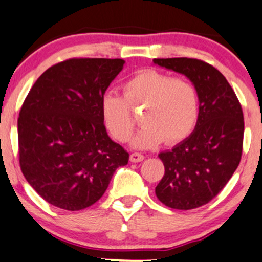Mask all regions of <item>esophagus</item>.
Here are the masks:
<instances>
[{
  "label": "esophagus",
  "instance_id": "esophagus-1",
  "mask_svg": "<svg viewBox=\"0 0 262 262\" xmlns=\"http://www.w3.org/2000/svg\"><path fill=\"white\" fill-rule=\"evenodd\" d=\"M144 158V155L139 154V152H134V154L130 155L129 160H130V162H133V163H138V162H141Z\"/></svg>",
  "mask_w": 262,
  "mask_h": 262
}]
</instances>
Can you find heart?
Here are the masks:
<instances>
[{
  "instance_id": "heart-1",
  "label": "heart",
  "mask_w": 262,
  "mask_h": 262,
  "mask_svg": "<svg viewBox=\"0 0 262 262\" xmlns=\"http://www.w3.org/2000/svg\"><path fill=\"white\" fill-rule=\"evenodd\" d=\"M144 107L140 130L130 145L138 150L158 146L161 142L177 144L196 127L200 100L194 85L184 78L156 70L139 71L123 84V98L105 93L100 99L102 123L112 138L124 142L134 129L130 108Z\"/></svg>"
}]
</instances>
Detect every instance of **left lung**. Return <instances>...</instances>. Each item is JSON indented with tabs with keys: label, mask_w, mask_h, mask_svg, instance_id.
<instances>
[{
	"label": "left lung",
	"mask_w": 262,
	"mask_h": 262,
	"mask_svg": "<svg viewBox=\"0 0 262 262\" xmlns=\"http://www.w3.org/2000/svg\"><path fill=\"white\" fill-rule=\"evenodd\" d=\"M154 64L181 74L197 89L200 112L193 132L158 157L164 175L156 196L173 209L207 204L228 183L242 157L244 121L232 87L219 70L190 58L154 59Z\"/></svg>",
	"instance_id": "1"
}]
</instances>
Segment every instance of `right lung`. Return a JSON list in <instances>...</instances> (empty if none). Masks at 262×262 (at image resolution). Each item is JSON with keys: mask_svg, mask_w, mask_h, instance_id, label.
<instances>
[{"mask_svg": "<svg viewBox=\"0 0 262 262\" xmlns=\"http://www.w3.org/2000/svg\"><path fill=\"white\" fill-rule=\"evenodd\" d=\"M123 59H69L39 76L18 118L19 162L43 200L81 210L101 198L129 154L111 140L100 99Z\"/></svg>", "mask_w": 262, "mask_h": 262, "instance_id": "obj_1", "label": "right lung"}]
</instances>
